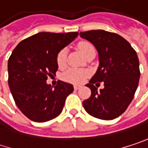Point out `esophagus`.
<instances>
[{"label":"esophagus","instance_id":"34e87169","mask_svg":"<svg viewBox=\"0 0 148 148\" xmlns=\"http://www.w3.org/2000/svg\"><path fill=\"white\" fill-rule=\"evenodd\" d=\"M74 90H78V89H79V88H80V86L75 85V86H74Z\"/></svg>","mask_w":148,"mask_h":148}]
</instances>
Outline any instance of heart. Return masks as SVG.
I'll list each match as a JSON object with an SVG mask.
<instances>
[{"label": "heart", "instance_id": "1", "mask_svg": "<svg viewBox=\"0 0 148 148\" xmlns=\"http://www.w3.org/2000/svg\"><path fill=\"white\" fill-rule=\"evenodd\" d=\"M77 47L86 57L92 51H95L94 46L90 42H87V41L79 42L77 45ZM56 62L59 68H64L66 66V63H67V49H62L61 50L58 51V53L56 54ZM87 75H88V73L86 70L78 69H69L62 74V78L63 80L67 82L79 84L83 82V80L85 79L86 77H87Z\"/></svg>", "mask_w": 148, "mask_h": 148}]
</instances>
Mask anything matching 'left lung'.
Segmentation results:
<instances>
[{
    "instance_id": "8db88e82",
    "label": "left lung",
    "mask_w": 148,
    "mask_h": 148,
    "mask_svg": "<svg viewBox=\"0 0 148 148\" xmlns=\"http://www.w3.org/2000/svg\"><path fill=\"white\" fill-rule=\"evenodd\" d=\"M79 36L95 46L99 57L98 70L86 85L92 94L83 106L96 118L115 119L127 110L137 89L140 75L137 54L116 33L92 30L79 32ZM102 81L105 87L98 91L94 84Z\"/></svg>"
}]
</instances>
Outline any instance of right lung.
<instances>
[{
  "mask_svg": "<svg viewBox=\"0 0 148 148\" xmlns=\"http://www.w3.org/2000/svg\"><path fill=\"white\" fill-rule=\"evenodd\" d=\"M78 32H39L15 47L8 59V86L21 112L37 123L49 121L62 112L73 85L59 81L55 88L48 85V76L57 71L59 50L70 44Z\"/></svg>",
  "mask_w": 148,
  "mask_h": 148,
  "instance_id": "add662e5",
  "label": "right lung"
}]
</instances>
